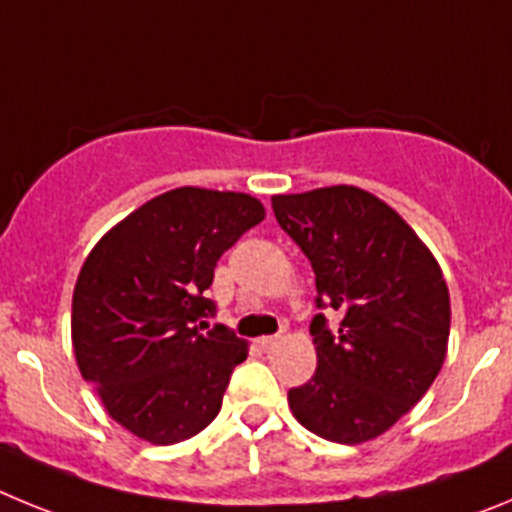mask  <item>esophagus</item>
<instances>
[{
    "mask_svg": "<svg viewBox=\"0 0 512 512\" xmlns=\"http://www.w3.org/2000/svg\"><path fill=\"white\" fill-rule=\"evenodd\" d=\"M259 348L261 351H274V348L279 346V336H264V338H259Z\"/></svg>",
    "mask_w": 512,
    "mask_h": 512,
    "instance_id": "obj_1",
    "label": "esophagus"
}]
</instances>
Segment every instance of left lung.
I'll list each match as a JSON object with an SVG mask.
<instances>
[{"instance_id":"8db88e82","label":"left lung","mask_w":512,"mask_h":512,"mask_svg":"<svg viewBox=\"0 0 512 512\" xmlns=\"http://www.w3.org/2000/svg\"><path fill=\"white\" fill-rule=\"evenodd\" d=\"M271 207L315 271L310 323L318 369L289 390L315 436L364 443L382 436L428 392L449 343L451 302L441 266L405 220L359 187L277 194Z\"/></svg>"}]
</instances>
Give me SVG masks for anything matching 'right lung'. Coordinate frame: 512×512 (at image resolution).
Returning <instances> with one entry per match:
<instances>
[{
  "label": "right lung",
  "instance_id": "1",
  "mask_svg": "<svg viewBox=\"0 0 512 512\" xmlns=\"http://www.w3.org/2000/svg\"><path fill=\"white\" fill-rule=\"evenodd\" d=\"M264 205L241 192L179 187L130 212L92 248L71 305L81 377L122 428L156 446L192 438L220 413L248 348L205 330L215 266Z\"/></svg>",
  "mask_w": 512,
  "mask_h": 512
}]
</instances>
